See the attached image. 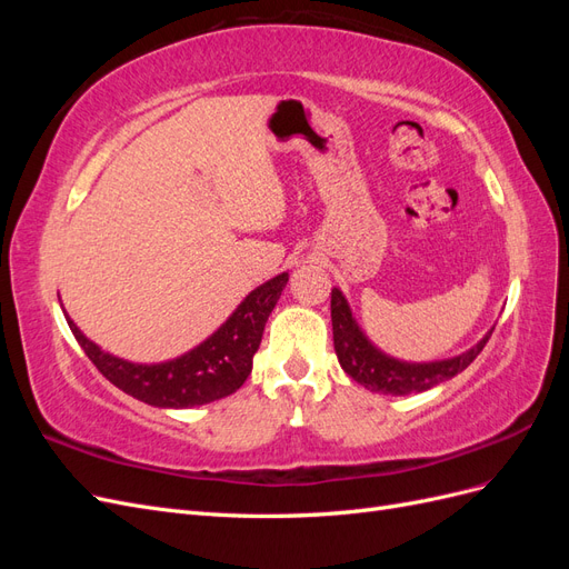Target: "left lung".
Wrapping results in <instances>:
<instances>
[{
    "label": "left lung",
    "mask_w": 569,
    "mask_h": 569,
    "mask_svg": "<svg viewBox=\"0 0 569 569\" xmlns=\"http://www.w3.org/2000/svg\"><path fill=\"white\" fill-rule=\"evenodd\" d=\"M491 332L479 343H475L470 351L456 358L435 360V363H406V360H396L372 347L370 339L353 320L347 299H343L339 289H332V335L339 366L358 385H363L370 391L406 396L427 391L451 380V377L462 372L481 353Z\"/></svg>",
    "instance_id": "1"
}]
</instances>
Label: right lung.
<instances>
[{
	"mask_svg": "<svg viewBox=\"0 0 569 569\" xmlns=\"http://www.w3.org/2000/svg\"><path fill=\"white\" fill-rule=\"evenodd\" d=\"M287 280L289 274L282 272L256 287L237 306V311L197 349L153 366L130 363V360L101 351L78 330L71 318L66 316V320L84 356L120 391L157 408H192L226 399L244 385L253 366V353L261 347L268 316L278 303Z\"/></svg>",
	"mask_w": 569,
	"mask_h": 569,
	"instance_id": "right-lung-1",
	"label": "right lung"
}]
</instances>
